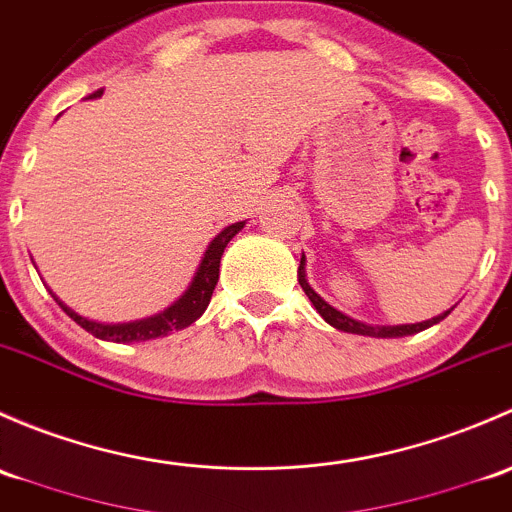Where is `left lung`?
Segmentation results:
<instances>
[{
    "label": "left lung",
    "instance_id": "left-lung-1",
    "mask_svg": "<svg viewBox=\"0 0 512 512\" xmlns=\"http://www.w3.org/2000/svg\"><path fill=\"white\" fill-rule=\"evenodd\" d=\"M298 283H300V288H303V291H305V295H308V298H310V303L315 305V310H318V313L323 315L325 323L333 325L335 330H342V333H355V335H367V337H404V335H414V333H421V330L431 328V325L441 323V320H444L446 315H449L451 310H453V308H449V310H446V313L436 315V318L421 320V323H414V325H367V323H362V320H355V318H350V315L340 313V310L333 308V305H330L328 300H323L318 293L313 291V286H310L308 278H305V256H300Z\"/></svg>",
    "mask_w": 512,
    "mask_h": 512
}]
</instances>
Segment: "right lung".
Instances as JSON below:
<instances>
[{"instance_id":"right-lung-1","label":"right lung","mask_w":512,"mask_h":512,"mask_svg":"<svg viewBox=\"0 0 512 512\" xmlns=\"http://www.w3.org/2000/svg\"><path fill=\"white\" fill-rule=\"evenodd\" d=\"M100 93H93L91 98H98ZM246 221H236V224L226 226L221 229L212 241H209L207 251H204L202 263H199L197 273H194L192 283L187 286L175 303L170 308H165L162 313L150 315V318L142 320H133V323H96V320H88L83 315H78L76 310L68 308L66 303L49 288V293L54 295L56 303L61 305L63 313L68 315L71 320H76L83 330H88L91 335H96L98 340H108V342H145V340H155V337H165L175 330H184L199 318V315L207 310L209 300H212L214 288H217L219 281V263L221 256H224L226 244L244 229Z\"/></svg>"}]
</instances>
